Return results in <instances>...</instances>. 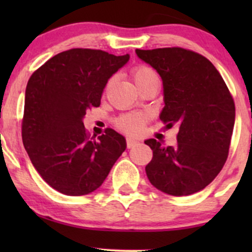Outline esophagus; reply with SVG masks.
<instances>
[{"label": "esophagus", "instance_id": "obj_1", "mask_svg": "<svg viewBox=\"0 0 252 252\" xmlns=\"http://www.w3.org/2000/svg\"><path fill=\"white\" fill-rule=\"evenodd\" d=\"M136 145H138V141L134 140V139L131 138H126V147H128V149H131V147L136 146Z\"/></svg>", "mask_w": 252, "mask_h": 252}]
</instances>
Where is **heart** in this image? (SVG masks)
I'll return each mask as SVG.
<instances>
[{
  "instance_id": "b5f03b06",
  "label": "heart",
  "mask_w": 252,
  "mask_h": 252,
  "mask_svg": "<svg viewBox=\"0 0 252 252\" xmlns=\"http://www.w3.org/2000/svg\"><path fill=\"white\" fill-rule=\"evenodd\" d=\"M134 81L139 89H141L145 84L151 79L157 78L156 73L147 65H136L131 69ZM149 121V114L140 113V112H134V113H126L116 119L117 128L126 131L129 134H139L144 129L145 124Z\"/></svg>"
}]
</instances>
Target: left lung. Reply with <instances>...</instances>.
<instances>
[{
	"instance_id": "obj_1",
	"label": "left lung",
	"mask_w": 252,
	"mask_h": 252,
	"mask_svg": "<svg viewBox=\"0 0 252 252\" xmlns=\"http://www.w3.org/2000/svg\"><path fill=\"white\" fill-rule=\"evenodd\" d=\"M154 67L163 83L164 107L159 119L177 124V144L156 139L145 167L150 183L173 196H188L205 189L222 171L229 152L235 105L215 65L200 53L182 47L135 50Z\"/></svg>"
}]
</instances>
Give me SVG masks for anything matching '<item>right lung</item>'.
<instances>
[{"label": "right lung", "mask_w": 252, "mask_h": 252, "mask_svg": "<svg viewBox=\"0 0 252 252\" xmlns=\"http://www.w3.org/2000/svg\"><path fill=\"white\" fill-rule=\"evenodd\" d=\"M129 55L72 48L37 68L25 90L22 138L32 166L57 191L81 196L102 185L126 150V139L107 128L97 139L84 126L103 89Z\"/></svg>", "instance_id": "obj_1"}]
</instances>
